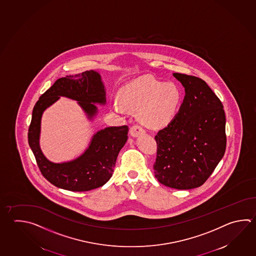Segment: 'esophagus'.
Returning <instances> with one entry per match:
<instances>
[{
    "label": "esophagus",
    "instance_id": "34e87169",
    "mask_svg": "<svg viewBox=\"0 0 256 256\" xmlns=\"http://www.w3.org/2000/svg\"><path fill=\"white\" fill-rule=\"evenodd\" d=\"M144 133H145V130H144L141 126H133L130 128V135L132 136L133 138H136V136L142 135V134H144Z\"/></svg>",
    "mask_w": 256,
    "mask_h": 256
}]
</instances>
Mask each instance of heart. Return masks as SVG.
<instances>
[{
    "instance_id": "heart-1",
    "label": "heart",
    "mask_w": 256,
    "mask_h": 256,
    "mask_svg": "<svg viewBox=\"0 0 256 256\" xmlns=\"http://www.w3.org/2000/svg\"><path fill=\"white\" fill-rule=\"evenodd\" d=\"M118 100L111 103V110L124 114L136 110L138 120L150 128H161L173 120L182 100V92L173 82L156 80L141 76L126 83L118 92Z\"/></svg>"
}]
</instances>
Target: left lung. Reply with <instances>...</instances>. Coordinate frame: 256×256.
Returning a JSON list of instances; mask_svg holds the SVG:
<instances>
[{
  "mask_svg": "<svg viewBox=\"0 0 256 256\" xmlns=\"http://www.w3.org/2000/svg\"><path fill=\"white\" fill-rule=\"evenodd\" d=\"M184 98L173 120L154 136V176L171 188L192 189L204 183L226 152V114L206 82L173 73Z\"/></svg>",
  "mask_w": 256,
  "mask_h": 256,
  "instance_id": "8db88e82",
  "label": "left lung"
}]
</instances>
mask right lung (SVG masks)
<instances>
[{"label":"right lung","instance_id":"add662e5","mask_svg":"<svg viewBox=\"0 0 256 256\" xmlns=\"http://www.w3.org/2000/svg\"><path fill=\"white\" fill-rule=\"evenodd\" d=\"M60 96L76 100L90 121L94 120L98 114L96 105L105 106L106 103V88L102 75L96 70L58 78L34 106L28 133L30 148L42 174L55 186L73 192L98 188L112 176L118 154L128 140V128L108 126L96 131L87 148L76 158L52 162L44 156L40 146L42 118L44 111Z\"/></svg>","mask_w":256,"mask_h":256}]
</instances>
